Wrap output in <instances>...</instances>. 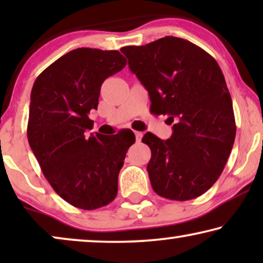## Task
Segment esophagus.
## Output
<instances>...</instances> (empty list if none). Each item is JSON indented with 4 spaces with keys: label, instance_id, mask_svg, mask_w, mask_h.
I'll use <instances>...</instances> for the list:
<instances>
[{
    "label": "esophagus",
    "instance_id": "esophagus-1",
    "mask_svg": "<svg viewBox=\"0 0 263 263\" xmlns=\"http://www.w3.org/2000/svg\"><path fill=\"white\" fill-rule=\"evenodd\" d=\"M142 133L141 132H135V138H136V141H141L142 139Z\"/></svg>",
    "mask_w": 263,
    "mask_h": 263
}]
</instances>
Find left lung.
I'll return each instance as SVG.
<instances>
[{
    "instance_id": "1",
    "label": "left lung",
    "mask_w": 263,
    "mask_h": 263,
    "mask_svg": "<svg viewBox=\"0 0 263 263\" xmlns=\"http://www.w3.org/2000/svg\"><path fill=\"white\" fill-rule=\"evenodd\" d=\"M121 51L148 91L151 110L174 123L170 139L149 132L142 138L152 152L147 171L153 190L175 201L202 195L221 175L236 138L220 67L200 46L171 35Z\"/></svg>"
}]
</instances>
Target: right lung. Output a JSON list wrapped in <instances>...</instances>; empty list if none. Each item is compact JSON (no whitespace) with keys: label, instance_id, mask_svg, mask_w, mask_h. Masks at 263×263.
<instances>
[{"label":"right lung","instance_id":"1","mask_svg":"<svg viewBox=\"0 0 263 263\" xmlns=\"http://www.w3.org/2000/svg\"><path fill=\"white\" fill-rule=\"evenodd\" d=\"M125 64L117 50L79 48L50 64L32 87L28 143L52 189L80 210L112 202L125 153L135 142L130 129L86 135L102 84Z\"/></svg>","mask_w":263,"mask_h":263}]
</instances>
